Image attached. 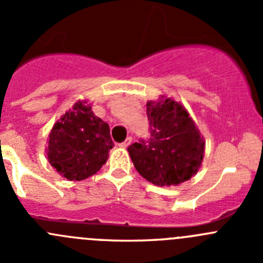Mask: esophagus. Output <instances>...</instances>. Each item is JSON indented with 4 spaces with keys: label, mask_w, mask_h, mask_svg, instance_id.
I'll return each instance as SVG.
<instances>
[{
    "label": "esophagus",
    "mask_w": 263,
    "mask_h": 263,
    "mask_svg": "<svg viewBox=\"0 0 263 263\" xmlns=\"http://www.w3.org/2000/svg\"><path fill=\"white\" fill-rule=\"evenodd\" d=\"M131 142H132V137L129 136V137H127V139L124 140L123 142H121V144H119V146L123 147V148H126V147L129 146V144H131Z\"/></svg>",
    "instance_id": "1"
}]
</instances>
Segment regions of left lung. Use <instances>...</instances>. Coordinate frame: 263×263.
I'll return each instance as SVG.
<instances>
[{
    "instance_id": "left-lung-1",
    "label": "left lung",
    "mask_w": 263,
    "mask_h": 263,
    "mask_svg": "<svg viewBox=\"0 0 263 263\" xmlns=\"http://www.w3.org/2000/svg\"><path fill=\"white\" fill-rule=\"evenodd\" d=\"M150 139L129 145L136 171L155 185H177L197 173L205 141L185 108L172 98L147 102Z\"/></svg>"
}]
</instances>
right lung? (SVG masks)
<instances>
[{
	"label": "right lung",
	"instance_id": "1",
	"mask_svg": "<svg viewBox=\"0 0 263 263\" xmlns=\"http://www.w3.org/2000/svg\"><path fill=\"white\" fill-rule=\"evenodd\" d=\"M113 146L108 123L92 113L86 100H79L53 126L47 156L66 179L82 181L104 165Z\"/></svg>",
	"mask_w": 263,
	"mask_h": 263
}]
</instances>
